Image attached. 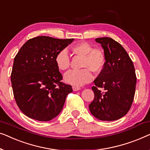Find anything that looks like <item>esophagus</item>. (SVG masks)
Here are the masks:
<instances>
[{
  "instance_id": "34e87169",
  "label": "esophagus",
  "mask_w": 150,
  "mask_h": 150,
  "mask_svg": "<svg viewBox=\"0 0 150 150\" xmlns=\"http://www.w3.org/2000/svg\"><path fill=\"white\" fill-rule=\"evenodd\" d=\"M73 91H77V90H80V88L79 87H77V86H73Z\"/></svg>"
}]
</instances>
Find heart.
Segmentation results:
<instances>
[{"instance_id": "heart-1", "label": "heart", "mask_w": 150, "mask_h": 150, "mask_svg": "<svg viewBox=\"0 0 150 150\" xmlns=\"http://www.w3.org/2000/svg\"><path fill=\"white\" fill-rule=\"evenodd\" d=\"M71 51L77 56L82 57L80 70H71L64 75L67 83L81 86L88 83L92 79L90 71L94 73H100L104 68L106 58L102 50L94 48L88 42H80L71 47ZM56 66L61 71H65L70 67V58L66 50H62L55 57Z\"/></svg>"}]
</instances>
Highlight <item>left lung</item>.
<instances>
[{"label": "left lung", "mask_w": 150, "mask_h": 150, "mask_svg": "<svg viewBox=\"0 0 150 150\" xmlns=\"http://www.w3.org/2000/svg\"><path fill=\"white\" fill-rule=\"evenodd\" d=\"M106 58L105 67L94 81V98L89 105L97 119L113 121L124 116L131 107L135 93L137 77L133 62L124 48L109 37L97 38ZM102 87V93L98 90Z\"/></svg>", "instance_id": "1"}]
</instances>
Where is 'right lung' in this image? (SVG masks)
Returning <instances> with one entry per match:
<instances>
[{
    "label": "right lung",
    "mask_w": 150,
    "mask_h": 150,
    "mask_svg": "<svg viewBox=\"0 0 150 150\" xmlns=\"http://www.w3.org/2000/svg\"><path fill=\"white\" fill-rule=\"evenodd\" d=\"M39 36L27 41L14 58L11 75L13 95L22 113L38 121H50L64 106L72 87L62 83L55 57L73 41Z\"/></svg>",
    "instance_id": "1"
}]
</instances>
